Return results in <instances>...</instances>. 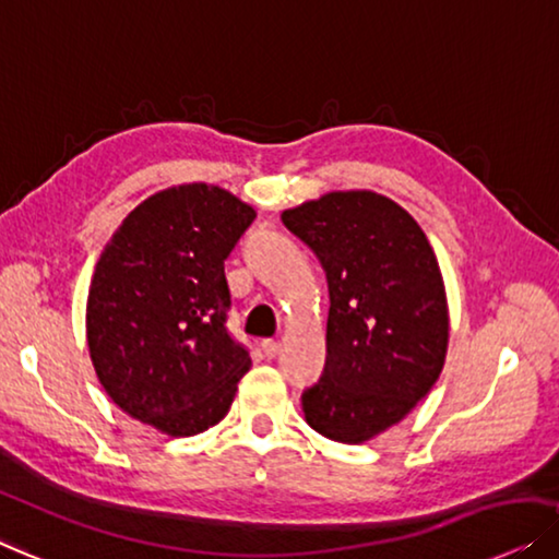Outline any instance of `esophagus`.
I'll return each mask as SVG.
<instances>
[{
	"instance_id": "esophagus-1",
	"label": "esophagus",
	"mask_w": 559,
	"mask_h": 559,
	"mask_svg": "<svg viewBox=\"0 0 559 559\" xmlns=\"http://www.w3.org/2000/svg\"><path fill=\"white\" fill-rule=\"evenodd\" d=\"M262 350H264L266 358H274V355L280 353V343H277V340H264Z\"/></svg>"
}]
</instances>
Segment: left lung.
Here are the masks:
<instances>
[{"label":"left lung","instance_id":"obj_1","mask_svg":"<svg viewBox=\"0 0 559 559\" xmlns=\"http://www.w3.org/2000/svg\"><path fill=\"white\" fill-rule=\"evenodd\" d=\"M328 274V358L302 393L305 420L362 443L406 418L441 376L449 347L443 277L406 209L376 191H330L282 212Z\"/></svg>","mask_w":559,"mask_h":559}]
</instances>
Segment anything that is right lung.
Masks as SVG:
<instances>
[{
    "label": "right lung",
    "mask_w": 559,
    "mask_h": 559,
    "mask_svg": "<svg viewBox=\"0 0 559 559\" xmlns=\"http://www.w3.org/2000/svg\"><path fill=\"white\" fill-rule=\"evenodd\" d=\"M254 216L219 186H171L126 216L95 264L85 312L95 373L116 406L160 433L219 424L252 366L226 330L224 260Z\"/></svg>",
    "instance_id": "1"
}]
</instances>
